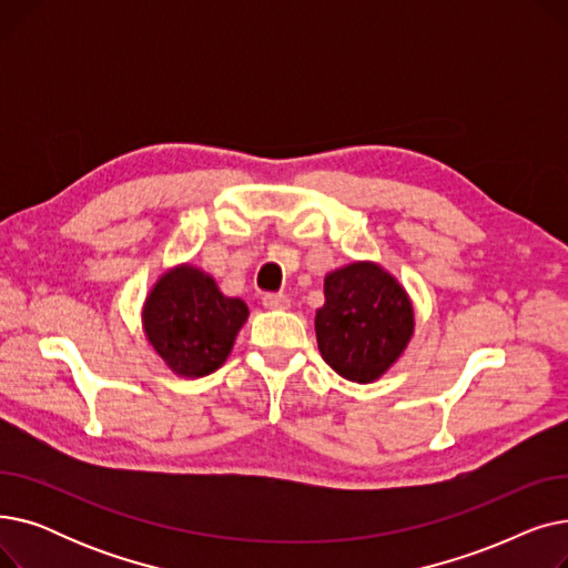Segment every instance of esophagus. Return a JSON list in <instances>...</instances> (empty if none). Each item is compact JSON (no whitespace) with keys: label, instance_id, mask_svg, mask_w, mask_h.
<instances>
[{"label":"esophagus","instance_id":"34e87169","mask_svg":"<svg viewBox=\"0 0 568 568\" xmlns=\"http://www.w3.org/2000/svg\"><path fill=\"white\" fill-rule=\"evenodd\" d=\"M262 306L266 311H287L290 308V300L285 294H264L262 296Z\"/></svg>","mask_w":568,"mask_h":568}]
</instances>
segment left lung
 <instances>
[{"label":"left lung","instance_id":"left-lung-1","mask_svg":"<svg viewBox=\"0 0 568 568\" xmlns=\"http://www.w3.org/2000/svg\"><path fill=\"white\" fill-rule=\"evenodd\" d=\"M414 304L394 274L356 260L324 276V306L315 313L322 359L341 377L377 382L414 336Z\"/></svg>","mask_w":568,"mask_h":568}]
</instances>
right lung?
<instances>
[{"instance_id": "right-lung-1", "label": "right lung", "mask_w": 568, "mask_h": 568, "mask_svg": "<svg viewBox=\"0 0 568 568\" xmlns=\"http://www.w3.org/2000/svg\"><path fill=\"white\" fill-rule=\"evenodd\" d=\"M246 320L248 306L225 296L212 276L189 262L163 272L142 304L146 343L176 377L186 379L219 371Z\"/></svg>"}]
</instances>
